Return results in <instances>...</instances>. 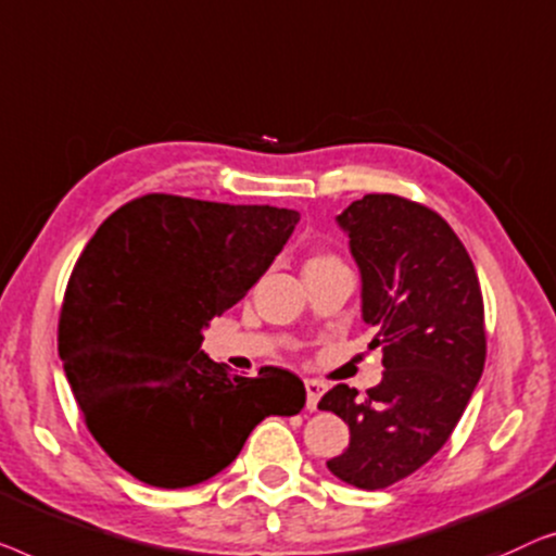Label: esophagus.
<instances>
[{
  "instance_id": "obj_1",
  "label": "esophagus",
  "mask_w": 556,
  "mask_h": 556,
  "mask_svg": "<svg viewBox=\"0 0 556 556\" xmlns=\"http://www.w3.org/2000/svg\"><path fill=\"white\" fill-rule=\"evenodd\" d=\"M304 388H307V410H317V403L325 395L327 386L319 380H304Z\"/></svg>"
}]
</instances>
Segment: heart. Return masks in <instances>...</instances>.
I'll return each mask as SVG.
<instances>
[{"label":"heart","mask_w":556,"mask_h":556,"mask_svg":"<svg viewBox=\"0 0 556 556\" xmlns=\"http://www.w3.org/2000/svg\"><path fill=\"white\" fill-rule=\"evenodd\" d=\"M319 260H330V256H315V260H309V262H319Z\"/></svg>","instance_id":"b5f03b06"}]
</instances>
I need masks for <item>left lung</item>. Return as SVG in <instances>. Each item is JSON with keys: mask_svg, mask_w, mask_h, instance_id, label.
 I'll return each mask as SVG.
<instances>
[{"mask_svg": "<svg viewBox=\"0 0 556 556\" xmlns=\"http://www.w3.org/2000/svg\"><path fill=\"white\" fill-rule=\"evenodd\" d=\"M334 222L350 239L359 309L386 372L365 395L334 386L317 408L350 428V445L327 468L372 491L418 471L464 416L486 359L483 300L471 256L435 211L367 193Z\"/></svg>", "mask_w": 556, "mask_h": 556, "instance_id": "obj_1", "label": "left lung"}]
</instances>
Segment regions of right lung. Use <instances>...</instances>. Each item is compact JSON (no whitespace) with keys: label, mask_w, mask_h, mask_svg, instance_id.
Segmentation results:
<instances>
[{"label":"right lung","mask_w":556,"mask_h":556,"mask_svg":"<svg viewBox=\"0 0 556 556\" xmlns=\"http://www.w3.org/2000/svg\"><path fill=\"white\" fill-rule=\"evenodd\" d=\"M296 222L292 208L151 193L88 241L62 302L60 357L90 433L138 481H206L264 418L302 410L294 372L241 378L201 353L211 319L244 300Z\"/></svg>","instance_id":"add662e5"}]
</instances>
